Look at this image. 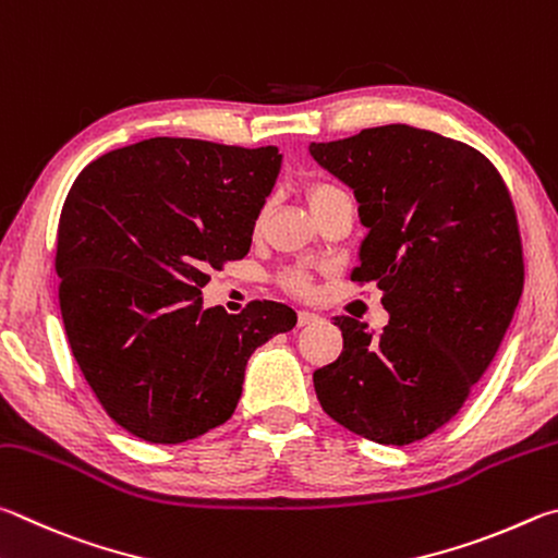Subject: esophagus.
<instances>
[{
	"instance_id": "1",
	"label": "esophagus",
	"mask_w": 558,
	"mask_h": 558,
	"mask_svg": "<svg viewBox=\"0 0 558 558\" xmlns=\"http://www.w3.org/2000/svg\"><path fill=\"white\" fill-rule=\"evenodd\" d=\"M316 320H320V316L314 314V311H299V326H311Z\"/></svg>"
}]
</instances>
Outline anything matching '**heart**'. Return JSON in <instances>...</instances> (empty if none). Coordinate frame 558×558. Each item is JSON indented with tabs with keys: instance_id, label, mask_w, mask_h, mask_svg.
<instances>
[{
	"instance_id": "obj_1",
	"label": "heart",
	"mask_w": 558,
	"mask_h": 558,
	"mask_svg": "<svg viewBox=\"0 0 558 558\" xmlns=\"http://www.w3.org/2000/svg\"><path fill=\"white\" fill-rule=\"evenodd\" d=\"M340 193L343 191H338L336 185H330V183H314L308 189L311 208L316 210L320 203H326L328 198H333V195H340ZM281 281H284V287L289 291H294V294H308V289H311V277L306 269H291L284 274V277H281Z\"/></svg>"
}]
</instances>
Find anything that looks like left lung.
<instances>
[{
  "instance_id": "1",
  "label": "left lung",
  "mask_w": 558,
  "mask_h": 558,
  "mask_svg": "<svg viewBox=\"0 0 558 558\" xmlns=\"http://www.w3.org/2000/svg\"><path fill=\"white\" fill-rule=\"evenodd\" d=\"M350 185L367 238L350 279L383 289L389 324L336 316L343 353L314 373L324 412L375 444L422 441L461 412L524 287L510 191L485 156L409 124L311 144Z\"/></svg>"
}]
</instances>
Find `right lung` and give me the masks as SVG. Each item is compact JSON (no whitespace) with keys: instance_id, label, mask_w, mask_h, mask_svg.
<instances>
[{"instance_id":"right-lung-1","label":"right lung","mask_w":558,"mask_h":558,"mask_svg":"<svg viewBox=\"0 0 558 558\" xmlns=\"http://www.w3.org/2000/svg\"><path fill=\"white\" fill-rule=\"evenodd\" d=\"M279 169L277 146L154 136L75 179L58 220V301L77 367L124 432L183 444L225 424L250 355L296 326L277 301L230 316L201 299L210 269L250 252Z\"/></svg>"}]
</instances>
